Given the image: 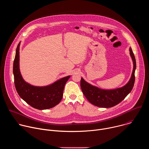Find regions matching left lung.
Returning a JSON list of instances; mask_svg holds the SVG:
<instances>
[{
  "label": "left lung",
  "mask_w": 149,
  "mask_h": 149,
  "mask_svg": "<svg viewBox=\"0 0 149 149\" xmlns=\"http://www.w3.org/2000/svg\"><path fill=\"white\" fill-rule=\"evenodd\" d=\"M129 51L133 62V70L129 81L123 87L113 90H104L92 86L81 78V88L82 91L90 103L99 107L110 108L119 104L131 92L135 81L134 73L136 62L131 48H130Z\"/></svg>",
  "instance_id": "8db88e82"
}]
</instances>
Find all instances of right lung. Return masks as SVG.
I'll return each mask as SVG.
<instances>
[{
    "label": "right lung",
    "instance_id": "add662e5",
    "mask_svg": "<svg viewBox=\"0 0 149 149\" xmlns=\"http://www.w3.org/2000/svg\"><path fill=\"white\" fill-rule=\"evenodd\" d=\"M20 44V42L16 48L13 67L17 93L21 98L36 109L47 110L55 107L61 102L65 85L71 76L65 77L44 87L33 86L26 82L23 79L19 69Z\"/></svg>",
    "mask_w": 149,
    "mask_h": 149
}]
</instances>
